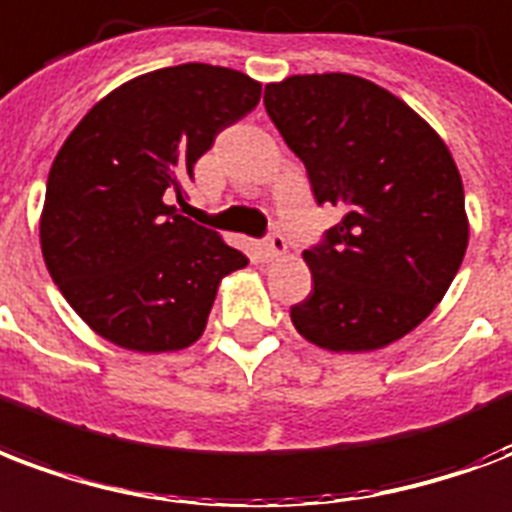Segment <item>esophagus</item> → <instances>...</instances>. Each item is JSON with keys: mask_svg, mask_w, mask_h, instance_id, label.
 I'll return each instance as SVG.
<instances>
[{"mask_svg": "<svg viewBox=\"0 0 512 512\" xmlns=\"http://www.w3.org/2000/svg\"><path fill=\"white\" fill-rule=\"evenodd\" d=\"M260 252H263L265 260L282 257L284 252H287V241H284L282 233H271V236H265L263 244H260Z\"/></svg>", "mask_w": 512, "mask_h": 512, "instance_id": "esophagus-1", "label": "esophagus"}]
</instances>
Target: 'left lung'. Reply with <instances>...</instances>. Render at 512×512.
Instances as JSON below:
<instances>
[{
  "mask_svg": "<svg viewBox=\"0 0 512 512\" xmlns=\"http://www.w3.org/2000/svg\"><path fill=\"white\" fill-rule=\"evenodd\" d=\"M265 112L343 220L303 252L314 290L292 325L327 351H373L432 314L462 265L470 225L446 142L381 85L292 74L265 85Z\"/></svg>",
  "mask_w": 512,
  "mask_h": 512,
  "instance_id": "obj_1",
  "label": "left lung"
}]
</instances>
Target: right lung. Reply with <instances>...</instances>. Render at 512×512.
Wrapping results in <instances>:
<instances>
[{"mask_svg": "<svg viewBox=\"0 0 512 512\" xmlns=\"http://www.w3.org/2000/svg\"><path fill=\"white\" fill-rule=\"evenodd\" d=\"M263 85L236 69L179 64L107 93L50 166L39 244L85 325L120 349L161 354L201 338L222 276L249 263L187 220L185 182Z\"/></svg>", "mask_w": 512, "mask_h": 512, "instance_id": "1", "label": "right lung"}]
</instances>
